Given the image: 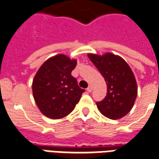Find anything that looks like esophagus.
<instances>
[{
	"label": "esophagus",
	"instance_id": "esophagus-1",
	"mask_svg": "<svg viewBox=\"0 0 159 159\" xmlns=\"http://www.w3.org/2000/svg\"><path fill=\"white\" fill-rule=\"evenodd\" d=\"M87 91H88V93H91V92H92V91H93V87H92V86H88V88H87Z\"/></svg>",
	"mask_w": 159,
	"mask_h": 159
}]
</instances>
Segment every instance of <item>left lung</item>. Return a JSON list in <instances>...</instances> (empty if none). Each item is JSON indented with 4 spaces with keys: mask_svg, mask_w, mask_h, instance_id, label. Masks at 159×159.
Listing matches in <instances>:
<instances>
[{
    "mask_svg": "<svg viewBox=\"0 0 159 159\" xmlns=\"http://www.w3.org/2000/svg\"><path fill=\"white\" fill-rule=\"evenodd\" d=\"M88 57L105 79L107 96L97 102L102 114L110 119H118L133 108L138 95L137 82L132 69L119 56L107 52L104 55L89 53Z\"/></svg>",
    "mask_w": 159,
    "mask_h": 159,
    "instance_id": "left-lung-1",
    "label": "left lung"
}]
</instances>
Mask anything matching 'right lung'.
Masks as SVG:
<instances>
[{
  "instance_id": "1",
  "label": "right lung",
  "mask_w": 159,
  "mask_h": 159,
  "mask_svg": "<svg viewBox=\"0 0 159 159\" xmlns=\"http://www.w3.org/2000/svg\"><path fill=\"white\" fill-rule=\"evenodd\" d=\"M76 66V59L58 54L48 58L38 69L32 82V93L38 108L46 117L62 118L79 102L85 90L71 76Z\"/></svg>"
}]
</instances>
